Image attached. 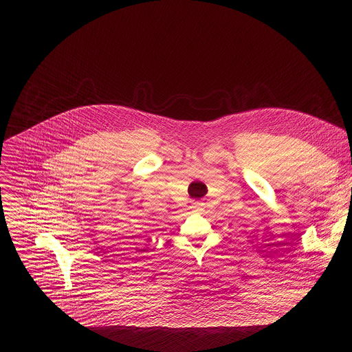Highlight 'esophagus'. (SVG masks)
Returning a JSON list of instances; mask_svg holds the SVG:
<instances>
[{"instance_id": "obj_1", "label": "esophagus", "mask_w": 352, "mask_h": 352, "mask_svg": "<svg viewBox=\"0 0 352 352\" xmlns=\"http://www.w3.org/2000/svg\"><path fill=\"white\" fill-rule=\"evenodd\" d=\"M202 208H204V204H200V202H195V204L192 205V209H193V210H200Z\"/></svg>"}]
</instances>
